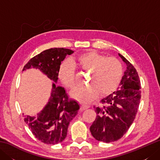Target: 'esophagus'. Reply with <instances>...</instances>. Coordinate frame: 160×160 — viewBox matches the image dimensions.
Segmentation results:
<instances>
[{
    "mask_svg": "<svg viewBox=\"0 0 160 160\" xmlns=\"http://www.w3.org/2000/svg\"><path fill=\"white\" fill-rule=\"evenodd\" d=\"M81 110L82 111H84V110H86V109H87L88 108H89V106H87V105H84V104H82L81 105Z\"/></svg>",
    "mask_w": 160,
    "mask_h": 160,
    "instance_id": "obj_1",
    "label": "esophagus"
}]
</instances>
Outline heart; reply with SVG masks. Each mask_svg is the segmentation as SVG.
I'll list each match as a JSON object with an SVG mask.
<instances>
[{
	"label": "heart",
	"instance_id": "1",
	"mask_svg": "<svg viewBox=\"0 0 160 160\" xmlns=\"http://www.w3.org/2000/svg\"><path fill=\"white\" fill-rule=\"evenodd\" d=\"M71 62L65 61L59 69V78L63 84L69 89L76 86L75 68L89 71L86 86L76 87L71 91L75 99L84 104H89L98 96L109 94L116 89L122 75V67L120 61L113 57L105 56L95 52L81 53L71 59Z\"/></svg>",
	"mask_w": 160,
	"mask_h": 160
}]
</instances>
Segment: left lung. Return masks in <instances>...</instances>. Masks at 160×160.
Masks as SVG:
<instances>
[{"instance_id":"left-lung-1","label":"left lung","mask_w":160,"mask_h":160,"mask_svg":"<svg viewBox=\"0 0 160 160\" xmlns=\"http://www.w3.org/2000/svg\"><path fill=\"white\" fill-rule=\"evenodd\" d=\"M127 65L116 91L101 100L95 107L96 120L90 127L93 137L106 143L120 139L133 122L141 99L140 81L136 69L118 53Z\"/></svg>"}]
</instances>
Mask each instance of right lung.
<instances>
[{
	"label": "right lung",
	"instance_id": "right-lung-1",
	"mask_svg": "<svg viewBox=\"0 0 160 160\" xmlns=\"http://www.w3.org/2000/svg\"><path fill=\"white\" fill-rule=\"evenodd\" d=\"M73 52L64 48L45 50L32 58L22 69H38L53 82L49 101L43 109L36 116L24 115L33 135L47 144H56L65 139L70 122L79 111L77 102L69 99L64 88L56 84L61 62Z\"/></svg>",
	"mask_w": 160,
	"mask_h": 160
}]
</instances>
